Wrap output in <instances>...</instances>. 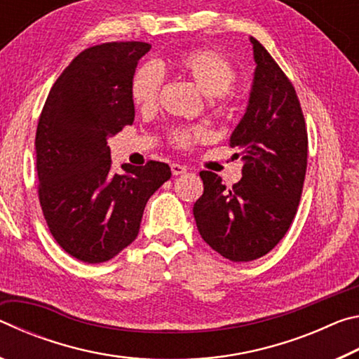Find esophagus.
Instances as JSON below:
<instances>
[{
  "instance_id": "34e87169",
  "label": "esophagus",
  "mask_w": 359,
  "mask_h": 359,
  "mask_svg": "<svg viewBox=\"0 0 359 359\" xmlns=\"http://www.w3.org/2000/svg\"><path fill=\"white\" fill-rule=\"evenodd\" d=\"M171 171H172V175L185 174V172H187V166H182V165H177V163H172V165H171Z\"/></svg>"
}]
</instances>
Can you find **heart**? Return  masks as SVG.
<instances>
[{"mask_svg":"<svg viewBox=\"0 0 359 359\" xmlns=\"http://www.w3.org/2000/svg\"><path fill=\"white\" fill-rule=\"evenodd\" d=\"M174 68L196 85L215 104H224L231 98V88L238 81V71L229 60L210 48H193L174 60ZM163 83L160 69L142 65L131 82L133 102L141 109H151L158 101ZM203 126H180L169 133V141L177 149H190L204 137Z\"/></svg>","mask_w":359,"mask_h":359,"instance_id":"heart-1","label":"heart"}]
</instances>
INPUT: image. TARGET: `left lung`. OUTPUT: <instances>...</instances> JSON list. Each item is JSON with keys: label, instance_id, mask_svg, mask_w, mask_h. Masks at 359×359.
I'll use <instances>...</instances> for the list:
<instances>
[{"label": "left lung", "instance_id": "obj_1", "mask_svg": "<svg viewBox=\"0 0 359 359\" xmlns=\"http://www.w3.org/2000/svg\"><path fill=\"white\" fill-rule=\"evenodd\" d=\"M250 41L253 87L229 141L242 151V179L226 188L215 172L201 171L204 191L193 208L201 238L236 263L264 257L283 239L307 171V126L296 90L271 53Z\"/></svg>", "mask_w": 359, "mask_h": 359}]
</instances>
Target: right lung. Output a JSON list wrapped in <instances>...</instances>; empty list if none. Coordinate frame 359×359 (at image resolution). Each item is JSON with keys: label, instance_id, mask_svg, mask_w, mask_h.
<instances>
[{"label": "right lung", "instance_id": "right-lung-1", "mask_svg": "<svg viewBox=\"0 0 359 359\" xmlns=\"http://www.w3.org/2000/svg\"><path fill=\"white\" fill-rule=\"evenodd\" d=\"M149 42L117 41L85 48L46 100L36 130L42 214L71 257L104 263L136 239L149 198L171 177L166 163L125 165L112 172L107 137L135 121L131 82Z\"/></svg>", "mask_w": 359, "mask_h": 359}]
</instances>
